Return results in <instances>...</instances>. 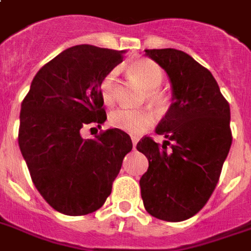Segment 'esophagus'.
Instances as JSON below:
<instances>
[{
	"label": "esophagus",
	"instance_id": "34e87169",
	"mask_svg": "<svg viewBox=\"0 0 251 251\" xmlns=\"http://www.w3.org/2000/svg\"><path fill=\"white\" fill-rule=\"evenodd\" d=\"M131 142H133V146L135 148V145H137V142H138V137L133 135V137H131Z\"/></svg>",
	"mask_w": 251,
	"mask_h": 251
}]
</instances>
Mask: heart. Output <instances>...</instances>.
Returning <instances> with one entry per match:
<instances>
[{"mask_svg": "<svg viewBox=\"0 0 251 251\" xmlns=\"http://www.w3.org/2000/svg\"><path fill=\"white\" fill-rule=\"evenodd\" d=\"M127 72L135 82L144 88L142 102H149L157 109H163L168 105L166 94L158 88L163 81V72L161 66L151 59H135L127 65ZM117 72H107L101 83L100 93L103 103L113 106L116 103ZM109 124L111 127L126 131L130 134H141L154 124V114L150 109H118L110 113Z\"/></svg>", "mask_w": 251, "mask_h": 251, "instance_id": "b5f03b06", "label": "heart"}]
</instances>
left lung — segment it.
I'll return each instance as SVG.
<instances>
[{"mask_svg":"<svg viewBox=\"0 0 251 251\" xmlns=\"http://www.w3.org/2000/svg\"><path fill=\"white\" fill-rule=\"evenodd\" d=\"M168 73L172 105L155 133L162 145L144 137L137 150L149 169L140 179L146 211L179 222L196 215L209 201L231 146L230 106L213 74L177 49H146Z\"/></svg>","mask_w":251,"mask_h":251,"instance_id":"left-lung-1","label":"left lung"}]
</instances>
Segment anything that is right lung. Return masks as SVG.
<instances>
[{
  "label": "right lung",
  "mask_w": 251,
  "mask_h": 251,
  "mask_svg": "<svg viewBox=\"0 0 251 251\" xmlns=\"http://www.w3.org/2000/svg\"><path fill=\"white\" fill-rule=\"evenodd\" d=\"M124 51L77 45L38 70L20 113L18 145L31 181L54 210L85 215L98 210L126 154L130 135L118 129L85 140L81 129L106 120L100 93L103 75Z\"/></svg>",
  "instance_id": "obj_1"
}]
</instances>
